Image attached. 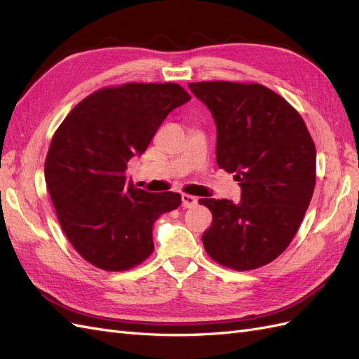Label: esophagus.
<instances>
[{
    "label": "esophagus",
    "instance_id": "34e87169",
    "mask_svg": "<svg viewBox=\"0 0 359 359\" xmlns=\"http://www.w3.org/2000/svg\"><path fill=\"white\" fill-rule=\"evenodd\" d=\"M181 202L184 208H193V206L198 205V199L191 194H181Z\"/></svg>",
    "mask_w": 359,
    "mask_h": 359
}]
</instances>
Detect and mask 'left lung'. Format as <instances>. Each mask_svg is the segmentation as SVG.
Returning <instances> with one entry per match:
<instances>
[{
	"label": "left lung",
	"instance_id": "left-lung-1",
	"mask_svg": "<svg viewBox=\"0 0 359 359\" xmlns=\"http://www.w3.org/2000/svg\"><path fill=\"white\" fill-rule=\"evenodd\" d=\"M189 88L214 118L217 165L241 187L238 203L199 199L212 214L203 247L236 271L266 265L290 244L313 196L316 148L306 123L264 85L219 81Z\"/></svg>",
	"mask_w": 359,
	"mask_h": 359
}]
</instances>
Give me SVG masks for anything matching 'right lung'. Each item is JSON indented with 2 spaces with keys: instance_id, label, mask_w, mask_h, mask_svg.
<instances>
[{
  "instance_id": "add662e5",
  "label": "right lung",
  "mask_w": 359,
  "mask_h": 359,
  "mask_svg": "<svg viewBox=\"0 0 359 359\" xmlns=\"http://www.w3.org/2000/svg\"><path fill=\"white\" fill-rule=\"evenodd\" d=\"M191 97L178 83H126L93 93L52 137L45 180L64 233L106 271L133 268L153 253V224L181 205L178 193H149L127 180L165 118Z\"/></svg>"
}]
</instances>
